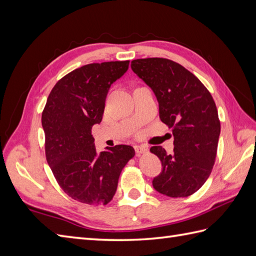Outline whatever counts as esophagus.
<instances>
[{"label":"esophagus","mask_w":256,"mask_h":256,"mask_svg":"<svg viewBox=\"0 0 256 256\" xmlns=\"http://www.w3.org/2000/svg\"><path fill=\"white\" fill-rule=\"evenodd\" d=\"M148 150V148H146V146L144 145H140V146H135V152H136L138 155H140V154H144L146 153V152Z\"/></svg>","instance_id":"esophagus-1"}]
</instances>
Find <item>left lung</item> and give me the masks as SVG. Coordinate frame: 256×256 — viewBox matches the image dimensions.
Masks as SVG:
<instances>
[{"label": "left lung", "mask_w": 256, "mask_h": 256, "mask_svg": "<svg viewBox=\"0 0 256 256\" xmlns=\"http://www.w3.org/2000/svg\"><path fill=\"white\" fill-rule=\"evenodd\" d=\"M131 68L154 91L160 121L174 135L172 154L162 146L150 148L162 166L153 187L172 198L192 196L202 187L216 162L220 120L214 98L194 74L170 59H135Z\"/></svg>", "instance_id": "8db88e82"}]
</instances>
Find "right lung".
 Returning a JSON list of instances; mask_svg holds the SVG:
<instances>
[{"mask_svg": "<svg viewBox=\"0 0 256 256\" xmlns=\"http://www.w3.org/2000/svg\"><path fill=\"white\" fill-rule=\"evenodd\" d=\"M128 64H89L72 70L52 89L42 113L48 165L60 188L79 202H110L120 174L135 155L130 145L98 154L91 134L102 120L108 89L126 72Z\"/></svg>", "mask_w": 256, "mask_h": 256, "instance_id": "add662e5", "label": "right lung"}]
</instances>
